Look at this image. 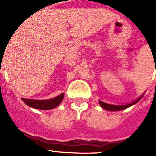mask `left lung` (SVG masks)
<instances>
[{
	"instance_id": "obj_1",
	"label": "left lung",
	"mask_w": 156,
	"mask_h": 156,
	"mask_svg": "<svg viewBox=\"0 0 156 156\" xmlns=\"http://www.w3.org/2000/svg\"><path fill=\"white\" fill-rule=\"evenodd\" d=\"M143 96H141L140 98H138L137 100H135V101L132 102L131 104H128V105H109V104H107V103H105V102L103 101H99V105H101V107L103 108H105L106 110H108V111H119V110H122V109H124V108H127L129 107H130L131 105H134V104H136L137 102H139L141 98H142Z\"/></svg>"
}]
</instances>
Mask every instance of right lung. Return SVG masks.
<instances>
[{
	"instance_id": "add662e5",
	"label": "right lung",
	"mask_w": 156,
	"mask_h": 156,
	"mask_svg": "<svg viewBox=\"0 0 156 156\" xmlns=\"http://www.w3.org/2000/svg\"><path fill=\"white\" fill-rule=\"evenodd\" d=\"M64 97V94L58 95L56 98H51V99H47V100H37V99H28V98H22V100L26 105H28L30 107L37 109H51V108H56L57 106L60 105V103L62 101Z\"/></svg>"
}]
</instances>
